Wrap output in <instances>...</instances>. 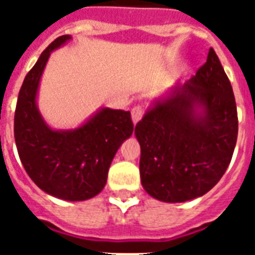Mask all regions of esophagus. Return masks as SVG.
Segmentation results:
<instances>
[{
    "mask_svg": "<svg viewBox=\"0 0 255 255\" xmlns=\"http://www.w3.org/2000/svg\"><path fill=\"white\" fill-rule=\"evenodd\" d=\"M131 115H132V120H133V123H137L144 115V108L141 106H135V107L132 108L131 111Z\"/></svg>",
    "mask_w": 255,
    "mask_h": 255,
    "instance_id": "obj_1",
    "label": "esophagus"
}]
</instances>
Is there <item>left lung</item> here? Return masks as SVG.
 I'll return each instance as SVG.
<instances>
[{
	"label": "left lung",
	"mask_w": 255,
	"mask_h": 255,
	"mask_svg": "<svg viewBox=\"0 0 255 255\" xmlns=\"http://www.w3.org/2000/svg\"><path fill=\"white\" fill-rule=\"evenodd\" d=\"M140 177L149 196L184 202L204 196L228 169L237 143L233 88L213 49L193 78L136 124Z\"/></svg>",
	"instance_id": "8db88e82"
}]
</instances>
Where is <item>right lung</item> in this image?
<instances>
[{
  "instance_id": "right-lung-1",
  "label": "right lung",
  "mask_w": 255,
  "mask_h": 255,
  "mask_svg": "<svg viewBox=\"0 0 255 255\" xmlns=\"http://www.w3.org/2000/svg\"><path fill=\"white\" fill-rule=\"evenodd\" d=\"M70 35L58 37L25 77L14 114V139L26 173L38 188L66 201H85L102 192L111 161L133 132L131 112L102 108L82 127L54 131L37 108L39 79L50 53Z\"/></svg>"
}]
</instances>
